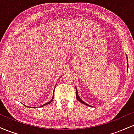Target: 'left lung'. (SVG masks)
<instances>
[{
    "mask_svg": "<svg viewBox=\"0 0 134 134\" xmlns=\"http://www.w3.org/2000/svg\"><path fill=\"white\" fill-rule=\"evenodd\" d=\"M127 61H128V57H127ZM129 67V66H127V68H128ZM76 98H77V99L78 101H79V102H81V103H82V104H85V105H86V106H88V107H91L90 105H89V104H87V103H86L85 102H84V101H83L82 99H81V98H79V95H78V93H77V88H76Z\"/></svg>",
    "mask_w": 134,
    "mask_h": 134,
    "instance_id": "1",
    "label": "left lung"
}]
</instances>
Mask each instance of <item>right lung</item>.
I'll return each instance as SVG.
<instances>
[{
    "mask_svg": "<svg viewBox=\"0 0 134 134\" xmlns=\"http://www.w3.org/2000/svg\"><path fill=\"white\" fill-rule=\"evenodd\" d=\"M53 98H54V93H53V97H52V99H51V100H50V101H48V103H45V104H43V105H41V106H40V107H38V108H40V107H44V106H45V105H47V104H50V103L52 102V101H53Z\"/></svg>",
    "mask_w": 134,
    "mask_h": 134,
    "instance_id": "1",
    "label": "right lung"
}]
</instances>
